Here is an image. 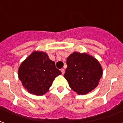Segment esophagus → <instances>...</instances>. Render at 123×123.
Here are the masks:
<instances>
[{
  "label": "esophagus",
  "instance_id": "esophagus-1",
  "mask_svg": "<svg viewBox=\"0 0 123 123\" xmlns=\"http://www.w3.org/2000/svg\"><path fill=\"white\" fill-rule=\"evenodd\" d=\"M61 73H62V75H64V69H61Z\"/></svg>",
  "mask_w": 123,
  "mask_h": 123
}]
</instances>
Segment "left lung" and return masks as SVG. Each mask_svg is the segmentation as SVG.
Wrapping results in <instances>:
<instances>
[{"instance_id": "8db88e82", "label": "left lung", "mask_w": 123, "mask_h": 123, "mask_svg": "<svg viewBox=\"0 0 123 123\" xmlns=\"http://www.w3.org/2000/svg\"><path fill=\"white\" fill-rule=\"evenodd\" d=\"M67 68L64 77L69 87L79 95L94 89L103 75L101 64L87 53L75 52L66 59Z\"/></svg>"}]
</instances>
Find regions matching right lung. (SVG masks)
Listing matches in <instances>:
<instances>
[{
  "instance_id": "right-lung-1",
  "label": "right lung",
  "mask_w": 123,
  "mask_h": 123,
  "mask_svg": "<svg viewBox=\"0 0 123 123\" xmlns=\"http://www.w3.org/2000/svg\"><path fill=\"white\" fill-rule=\"evenodd\" d=\"M18 77L24 87L30 94L42 96L49 91L52 82L61 75L46 53L34 51L20 64Z\"/></svg>"
}]
</instances>
